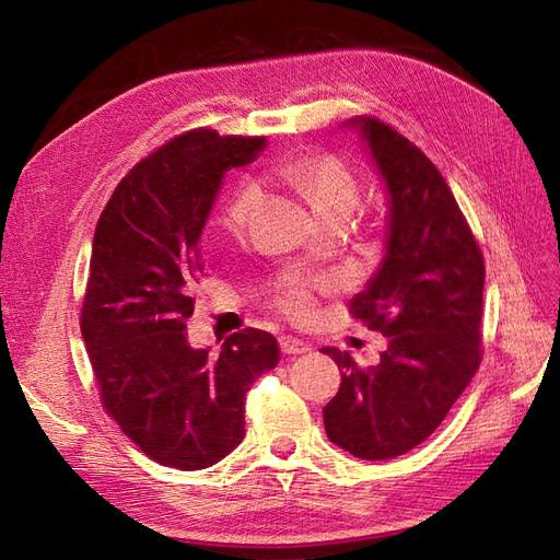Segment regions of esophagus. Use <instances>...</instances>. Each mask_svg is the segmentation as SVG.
Wrapping results in <instances>:
<instances>
[{
    "label": "esophagus",
    "mask_w": 560,
    "mask_h": 560,
    "mask_svg": "<svg viewBox=\"0 0 560 560\" xmlns=\"http://www.w3.org/2000/svg\"><path fill=\"white\" fill-rule=\"evenodd\" d=\"M280 350L284 354H303V352L311 350V346L306 341H299V338H294V336H282L280 338Z\"/></svg>",
    "instance_id": "esophagus-1"
}]
</instances>
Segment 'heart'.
I'll return each instance as SVG.
<instances>
[{
  "label": "heart",
  "instance_id": "1",
  "mask_svg": "<svg viewBox=\"0 0 560 560\" xmlns=\"http://www.w3.org/2000/svg\"><path fill=\"white\" fill-rule=\"evenodd\" d=\"M280 175L287 184H292L296 191L306 196L311 208L325 219V222L338 217L350 219L358 212L362 202V184L358 175H354L341 159H336L331 154L294 159L280 167ZM259 198V184L249 177L241 179L229 196L224 224L231 229H241L249 219V214L257 210ZM282 306L294 315H301L308 311L311 296L301 284H292L282 296Z\"/></svg>",
  "mask_w": 560,
  "mask_h": 560
}]
</instances>
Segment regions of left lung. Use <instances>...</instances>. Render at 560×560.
I'll return each instance as SVG.
<instances>
[{
    "instance_id": "left-lung-1",
    "label": "left lung",
    "mask_w": 560,
    "mask_h": 560,
    "mask_svg": "<svg viewBox=\"0 0 560 560\" xmlns=\"http://www.w3.org/2000/svg\"><path fill=\"white\" fill-rule=\"evenodd\" d=\"M346 126L362 135L387 191L385 257L350 313L387 336V348L369 369L325 348L341 387L322 416L329 442L362 460H387L425 442L477 374L486 268L434 163L378 118Z\"/></svg>"
}]
</instances>
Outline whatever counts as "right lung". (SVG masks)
I'll list each match as a JSON object with an SVG mask.
<instances>
[{"mask_svg":"<svg viewBox=\"0 0 560 560\" xmlns=\"http://www.w3.org/2000/svg\"><path fill=\"white\" fill-rule=\"evenodd\" d=\"M264 147L210 128L177 135L121 179L95 226L83 343L105 411L165 467L206 469L238 446L247 389L280 360L261 329L231 334L219 354L186 338L198 243L224 173Z\"/></svg>","mask_w":560,"mask_h":560,"instance_id":"right-lung-1","label":"right lung"}]
</instances>
